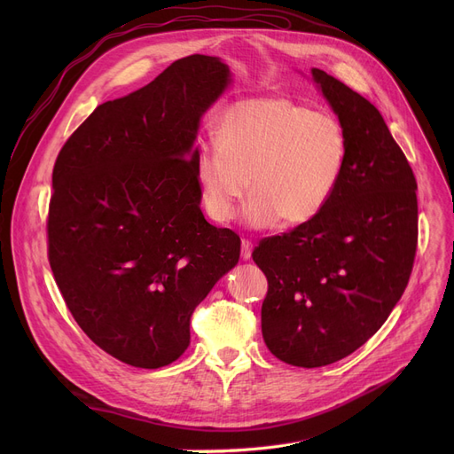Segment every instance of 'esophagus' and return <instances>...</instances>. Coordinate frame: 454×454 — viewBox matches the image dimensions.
Masks as SVG:
<instances>
[{
    "mask_svg": "<svg viewBox=\"0 0 454 454\" xmlns=\"http://www.w3.org/2000/svg\"><path fill=\"white\" fill-rule=\"evenodd\" d=\"M241 257L245 261H248L252 257V243L248 239H243L241 241Z\"/></svg>",
    "mask_w": 454,
    "mask_h": 454,
    "instance_id": "34e87169",
    "label": "esophagus"
}]
</instances>
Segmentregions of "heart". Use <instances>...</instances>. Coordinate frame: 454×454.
I'll use <instances>...</instances> for the list:
<instances>
[{"label":"heart","instance_id":"heart-1","mask_svg":"<svg viewBox=\"0 0 454 454\" xmlns=\"http://www.w3.org/2000/svg\"><path fill=\"white\" fill-rule=\"evenodd\" d=\"M346 160L348 136L339 117L285 98H257L223 114L219 137L200 143L197 176L215 221H231L250 185L248 226H296L331 200Z\"/></svg>","mask_w":454,"mask_h":454}]
</instances>
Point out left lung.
I'll list each match as a JSON object with an SVG mask.
<instances>
[{
  "label": "left lung",
  "instance_id": "left-lung-1",
  "mask_svg": "<svg viewBox=\"0 0 454 454\" xmlns=\"http://www.w3.org/2000/svg\"><path fill=\"white\" fill-rule=\"evenodd\" d=\"M311 74L348 136L344 173L315 219L252 252L269 281L265 344L300 368L337 363L375 335L407 289L418 247V184L383 115L325 71Z\"/></svg>",
  "mask_w": 454,
  "mask_h": 454
}]
</instances>
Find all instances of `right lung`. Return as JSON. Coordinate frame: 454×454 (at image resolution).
I'll list each match as a JSON object with an SVG mask.
<instances>
[{
    "mask_svg": "<svg viewBox=\"0 0 454 454\" xmlns=\"http://www.w3.org/2000/svg\"><path fill=\"white\" fill-rule=\"evenodd\" d=\"M231 82L217 57L173 62L95 108L55 161L47 252L75 322L136 368L171 364L195 307L241 254L200 209V117Z\"/></svg>",
    "mask_w": 454,
    "mask_h": 454,
    "instance_id": "right-lung-1",
    "label": "right lung"
}]
</instances>
